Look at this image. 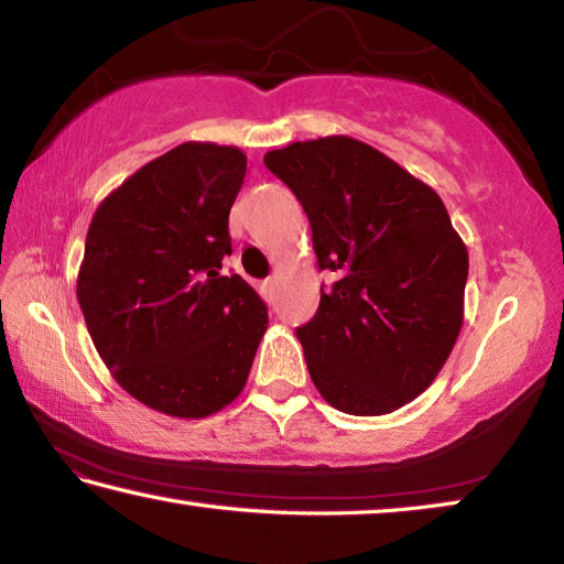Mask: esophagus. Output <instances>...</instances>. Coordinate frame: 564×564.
Listing matches in <instances>:
<instances>
[{"mask_svg": "<svg viewBox=\"0 0 564 564\" xmlns=\"http://www.w3.org/2000/svg\"><path fill=\"white\" fill-rule=\"evenodd\" d=\"M273 285H275V275H269V279L263 281V291H265V293H271V291H273Z\"/></svg>", "mask_w": 564, "mask_h": 564, "instance_id": "esophagus-1", "label": "esophagus"}]
</instances>
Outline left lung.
I'll return each instance as SVG.
<instances>
[{
	"label": "left lung",
	"mask_w": 564,
	"mask_h": 564,
	"mask_svg": "<svg viewBox=\"0 0 564 564\" xmlns=\"http://www.w3.org/2000/svg\"><path fill=\"white\" fill-rule=\"evenodd\" d=\"M263 164L299 198L330 291L299 340L318 393L386 415L441 373L463 328L467 248L443 198L350 137L295 141Z\"/></svg>",
	"instance_id": "left-lung-1"
}]
</instances>
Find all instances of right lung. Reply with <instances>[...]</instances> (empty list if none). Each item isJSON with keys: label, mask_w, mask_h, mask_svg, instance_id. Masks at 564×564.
I'll list each match as a JSON object with an SVG mask.
<instances>
[{"label": "right lung", "mask_w": 564, "mask_h": 564, "mask_svg": "<svg viewBox=\"0 0 564 564\" xmlns=\"http://www.w3.org/2000/svg\"><path fill=\"white\" fill-rule=\"evenodd\" d=\"M246 154L186 141L99 204L76 279L89 336L117 383L171 417H206L246 386L269 311L231 256L228 212Z\"/></svg>", "instance_id": "right-lung-1"}]
</instances>
